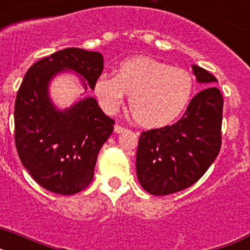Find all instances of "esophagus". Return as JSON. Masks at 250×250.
Wrapping results in <instances>:
<instances>
[{"instance_id":"esophagus-1","label":"esophagus","mask_w":250,"mask_h":250,"mask_svg":"<svg viewBox=\"0 0 250 250\" xmlns=\"http://www.w3.org/2000/svg\"><path fill=\"white\" fill-rule=\"evenodd\" d=\"M114 130H115V132H116V134H121V132L126 131V129H125L124 126H121V125H119V124H116V125H115Z\"/></svg>"}]
</instances>
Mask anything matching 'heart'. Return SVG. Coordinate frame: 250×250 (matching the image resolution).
Masks as SVG:
<instances>
[{
  "label": "heart",
  "instance_id": "obj_1",
  "mask_svg": "<svg viewBox=\"0 0 250 250\" xmlns=\"http://www.w3.org/2000/svg\"><path fill=\"white\" fill-rule=\"evenodd\" d=\"M94 92L101 107L114 114L129 96V111L138 125L160 129L178 120L195 92L193 75L152 57H131L118 63L115 75L104 72Z\"/></svg>",
  "mask_w": 250,
  "mask_h": 250
}]
</instances>
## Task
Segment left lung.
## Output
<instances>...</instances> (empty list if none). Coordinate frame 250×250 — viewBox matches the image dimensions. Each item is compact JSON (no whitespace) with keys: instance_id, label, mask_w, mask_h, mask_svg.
<instances>
[{"instance_id":"1","label":"left lung","mask_w":250,"mask_h":250,"mask_svg":"<svg viewBox=\"0 0 250 250\" xmlns=\"http://www.w3.org/2000/svg\"><path fill=\"white\" fill-rule=\"evenodd\" d=\"M196 81L208 83L173 125L143 131L136 152L139 183L152 195L191 187L205 174L222 146L223 96L215 77L193 65Z\"/></svg>"}]
</instances>
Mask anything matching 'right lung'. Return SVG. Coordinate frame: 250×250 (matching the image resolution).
<instances>
[{"mask_svg": "<svg viewBox=\"0 0 250 250\" xmlns=\"http://www.w3.org/2000/svg\"><path fill=\"white\" fill-rule=\"evenodd\" d=\"M63 70L83 77L85 91L104 70L100 52L70 47L39 60L26 72L15 103V143L22 165L46 190L72 195L94 179L99 151L114 130L94 98L59 110L48 83ZM83 80L85 81H83Z\"/></svg>", "mask_w": 250, "mask_h": 250, "instance_id": "obj_1", "label": "right lung"}]
</instances>
